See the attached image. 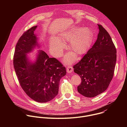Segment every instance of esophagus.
Masks as SVG:
<instances>
[{
	"label": "esophagus",
	"instance_id": "1",
	"mask_svg": "<svg viewBox=\"0 0 127 127\" xmlns=\"http://www.w3.org/2000/svg\"><path fill=\"white\" fill-rule=\"evenodd\" d=\"M66 70H67V72L68 73H71V72H73V69L72 68V67L70 66H68V67H66Z\"/></svg>",
	"mask_w": 127,
	"mask_h": 127
}]
</instances>
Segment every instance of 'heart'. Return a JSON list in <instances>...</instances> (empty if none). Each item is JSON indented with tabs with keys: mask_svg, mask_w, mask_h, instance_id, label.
<instances>
[{
	"mask_svg": "<svg viewBox=\"0 0 127 127\" xmlns=\"http://www.w3.org/2000/svg\"><path fill=\"white\" fill-rule=\"evenodd\" d=\"M93 32L88 27L72 28L62 31L57 37H52L50 40V48L52 53L56 57L60 56L65 46L62 41L69 40V48L75 54L80 55L84 53L89 47L93 40ZM74 56L67 54L64 61L71 63L74 60Z\"/></svg>",
	"mask_w": 127,
	"mask_h": 127,
	"instance_id": "heart-1",
	"label": "heart"
}]
</instances>
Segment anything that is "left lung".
I'll return each instance as SVG.
<instances>
[{
	"label": "left lung",
	"mask_w": 127,
	"mask_h": 127,
	"mask_svg": "<svg viewBox=\"0 0 127 127\" xmlns=\"http://www.w3.org/2000/svg\"><path fill=\"white\" fill-rule=\"evenodd\" d=\"M97 25L96 42L73 66L81 79L78 92L87 97H95L106 90L114 76L117 60L116 48L110 35L101 25Z\"/></svg>",
	"instance_id": "1"
}]
</instances>
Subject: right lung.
I'll list each match as a JSON object with an SVG mask.
<instances>
[{
  "label": "right lung",
  "instance_id": "add662e5",
  "mask_svg": "<svg viewBox=\"0 0 127 127\" xmlns=\"http://www.w3.org/2000/svg\"><path fill=\"white\" fill-rule=\"evenodd\" d=\"M37 26L25 32L18 41L13 56V66L19 83L25 93L39 102H47L58 94L61 78L66 74V68L56 58H49L39 50L37 59L30 61L27 54L37 46L38 38L34 33Z\"/></svg>",
  "mask_w": 127,
  "mask_h": 127
}]
</instances>
